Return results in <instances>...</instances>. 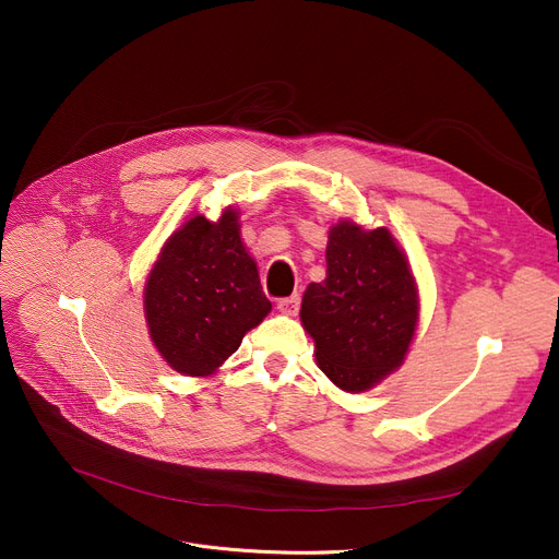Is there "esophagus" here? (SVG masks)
<instances>
[{"label":"esophagus","mask_w":559,"mask_h":559,"mask_svg":"<svg viewBox=\"0 0 559 559\" xmlns=\"http://www.w3.org/2000/svg\"><path fill=\"white\" fill-rule=\"evenodd\" d=\"M299 306H301V297H299V295H292V297L278 299V304H276V308H278L283 314H297V312H299Z\"/></svg>","instance_id":"1"}]
</instances>
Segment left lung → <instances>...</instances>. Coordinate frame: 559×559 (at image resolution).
<instances>
[{
	"instance_id": "obj_1",
	"label": "left lung",
	"mask_w": 559,
	"mask_h": 559,
	"mask_svg": "<svg viewBox=\"0 0 559 559\" xmlns=\"http://www.w3.org/2000/svg\"><path fill=\"white\" fill-rule=\"evenodd\" d=\"M417 321V283L392 233L335 224L326 278L310 283L301 301L319 369L344 392H367L403 365Z\"/></svg>"
}]
</instances>
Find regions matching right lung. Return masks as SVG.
I'll list each match as a JSON object with an SVG mask.
<instances>
[{
  "label": "right lung",
  "mask_w": 559,
  "mask_h": 559,
  "mask_svg": "<svg viewBox=\"0 0 559 559\" xmlns=\"http://www.w3.org/2000/svg\"><path fill=\"white\" fill-rule=\"evenodd\" d=\"M238 217L230 205L217 222L190 217L169 235L146 276V326L163 360L179 373H215L272 310Z\"/></svg>",
  "instance_id": "right-lung-1"
}]
</instances>
